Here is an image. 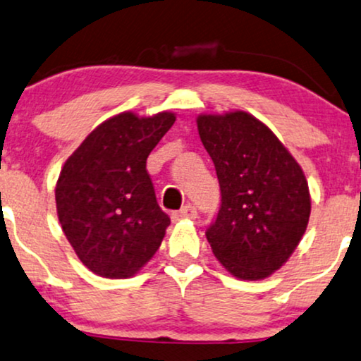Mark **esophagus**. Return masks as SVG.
<instances>
[{"instance_id": "obj_1", "label": "esophagus", "mask_w": 361, "mask_h": 361, "mask_svg": "<svg viewBox=\"0 0 361 361\" xmlns=\"http://www.w3.org/2000/svg\"><path fill=\"white\" fill-rule=\"evenodd\" d=\"M173 221H180V220H195L196 218V208L193 204H185L180 212H175L171 214Z\"/></svg>"}]
</instances>
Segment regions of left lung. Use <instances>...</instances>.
Here are the masks:
<instances>
[{
	"instance_id": "left-lung-1",
	"label": "left lung",
	"mask_w": 361,
	"mask_h": 361,
	"mask_svg": "<svg viewBox=\"0 0 361 361\" xmlns=\"http://www.w3.org/2000/svg\"><path fill=\"white\" fill-rule=\"evenodd\" d=\"M196 123L221 190L208 243L231 275L263 280L290 258L307 230V178L270 128L248 113L202 115Z\"/></svg>"
}]
</instances>
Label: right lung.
Here are the masks:
<instances>
[{
	"instance_id": "1",
	"label": "right lung",
	"mask_w": 361,
	"mask_h": 361,
	"mask_svg": "<svg viewBox=\"0 0 361 361\" xmlns=\"http://www.w3.org/2000/svg\"><path fill=\"white\" fill-rule=\"evenodd\" d=\"M175 120L170 111L109 118L59 173V223L78 258L99 276H133L161 245L170 216L157 202L147 158Z\"/></svg>"
}]
</instances>
